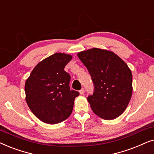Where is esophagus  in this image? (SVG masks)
I'll use <instances>...</instances> for the list:
<instances>
[{
  "instance_id": "34e87169",
  "label": "esophagus",
  "mask_w": 154,
  "mask_h": 154,
  "mask_svg": "<svg viewBox=\"0 0 154 154\" xmlns=\"http://www.w3.org/2000/svg\"><path fill=\"white\" fill-rule=\"evenodd\" d=\"M79 94H82V95L85 94V88H82V89L79 91Z\"/></svg>"
}]
</instances>
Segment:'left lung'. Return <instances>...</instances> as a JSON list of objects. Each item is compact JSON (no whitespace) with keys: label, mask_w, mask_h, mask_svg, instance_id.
<instances>
[{"label":"left lung","mask_w":154,"mask_h":154,"mask_svg":"<svg viewBox=\"0 0 154 154\" xmlns=\"http://www.w3.org/2000/svg\"><path fill=\"white\" fill-rule=\"evenodd\" d=\"M94 85L87 98L92 110L104 120L118 118L128 107L132 94V74L128 65L110 51L94 48L78 53Z\"/></svg>","instance_id":"1"}]
</instances>
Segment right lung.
<instances>
[{"label":"right lung","instance_id":"obj_1","mask_svg":"<svg viewBox=\"0 0 154 154\" xmlns=\"http://www.w3.org/2000/svg\"><path fill=\"white\" fill-rule=\"evenodd\" d=\"M72 57L56 53L36 65L25 82L26 102L41 121L57 124L70 116L78 91L70 90V76L64 70Z\"/></svg>","mask_w":154,"mask_h":154}]
</instances>
